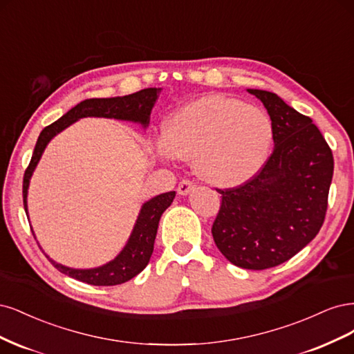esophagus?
Here are the masks:
<instances>
[{
	"instance_id": "34e87169",
	"label": "esophagus",
	"mask_w": 354,
	"mask_h": 354,
	"mask_svg": "<svg viewBox=\"0 0 354 354\" xmlns=\"http://www.w3.org/2000/svg\"><path fill=\"white\" fill-rule=\"evenodd\" d=\"M194 188V182L189 179H182L178 185V194L180 196H187V194Z\"/></svg>"
}]
</instances>
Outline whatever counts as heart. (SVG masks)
Listing matches in <instances>:
<instances>
[{
	"label": "heart",
	"mask_w": 354,
	"mask_h": 354,
	"mask_svg": "<svg viewBox=\"0 0 354 354\" xmlns=\"http://www.w3.org/2000/svg\"><path fill=\"white\" fill-rule=\"evenodd\" d=\"M273 141L265 110L226 95H206L176 111L158 151L196 158L197 174L218 187H238L259 174Z\"/></svg>",
	"instance_id": "obj_1"
}]
</instances>
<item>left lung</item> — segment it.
<instances>
[{"mask_svg": "<svg viewBox=\"0 0 354 354\" xmlns=\"http://www.w3.org/2000/svg\"><path fill=\"white\" fill-rule=\"evenodd\" d=\"M248 93L266 107L275 147L256 176L218 189L222 201L212 235L232 265L263 270L297 254L322 227L334 157L309 116L269 91Z\"/></svg>", "mask_w": 354, "mask_h": 354, "instance_id": "8db88e82", "label": "left lung"}]
</instances>
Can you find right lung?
<instances>
[{
	"label": "right lung",
	"mask_w": 354,
	"mask_h": 354,
	"mask_svg": "<svg viewBox=\"0 0 354 354\" xmlns=\"http://www.w3.org/2000/svg\"><path fill=\"white\" fill-rule=\"evenodd\" d=\"M160 93V88H145L124 97L115 98H89L79 102L72 110L66 113L59 120L48 124L42 129L38 136V141L33 150L30 163L25 170L24 176V206L28 212V187L29 179L33 174V169L37 167L39 158L45 150V147L50 142L54 135L62 132L64 128L69 127L73 122L81 118H115L120 120H132L138 122L142 127H147L150 122V115L154 102ZM175 191L165 192L147 201L138 221L135 223L133 231L128 244L120 252V254L109 261L107 265L100 266L95 269H72L66 268L60 263H55L48 256V260L55 269H59L64 275H69L77 281H82L91 285H98V287H111V285H119L132 279L133 277L148 265L150 257L154 250V239L163 212L172 204L175 198ZM35 236V235H33Z\"/></svg>",
	"instance_id": "obj_1"
}]
</instances>
